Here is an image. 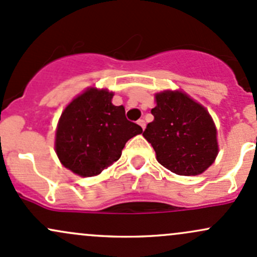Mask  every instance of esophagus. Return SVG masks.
Returning <instances> with one entry per match:
<instances>
[{"mask_svg": "<svg viewBox=\"0 0 257 257\" xmlns=\"http://www.w3.org/2000/svg\"><path fill=\"white\" fill-rule=\"evenodd\" d=\"M137 123H139V125L141 126V127H142V130H145V128H146V121L143 120V118H140V120L137 121Z\"/></svg>", "mask_w": 257, "mask_h": 257, "instance_id": "34e87169", "label": "esophagus"}]
</instances>
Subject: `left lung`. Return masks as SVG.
Segmentation results:
<instances>
[{
  "mask_svg": "<svg viewBox=\"0 0 257 257\" xmlns=\"http://www.w3.org/2000/svg\"><path fill=\"white\" fill-rule=\"evenodd\" d=\"M154 120L143 132L163 167L178 175L203 173L218 154L217 131L208 111L181 92L156 95Z\"/></svg>",
  "mask_w": 257,
  "mask_h": 257,
  "instance_id": "obj_1",
  "label": "left lung"
}]
</instances>
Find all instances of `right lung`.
Returning a JSON list of instances; mask_svg holds the SVG:
<instances>
[{"label": "right lung", "mask_w": 257, "mask_h": 257, "mask_svg": "<svg viewBox=\"0 0 257 257\" xmlns=\"http://www.w3.org/2000/svg\"><path fill=\"white\" fill-rule=\"evenodd\" d=\"M112 95L92 88L62 112L55 148L62 164L77 175L100 174L118 161L126 142L142 132L126 118L122 105H112Z\"/></svg>", "instance_id": "right-lung-1"}]
</instances>
